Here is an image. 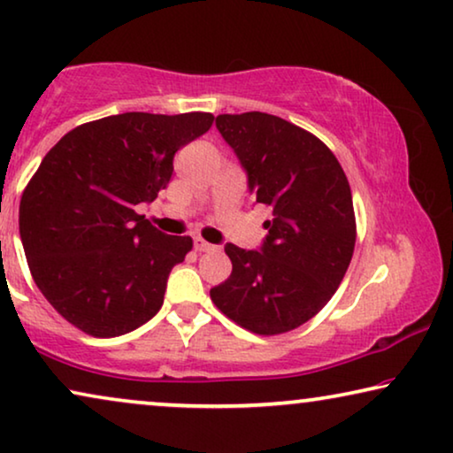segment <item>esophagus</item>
I'll return each mask as SVG.
<instances>
[{
	"label": "esophagus",
	"instance_id": "34e87169",
	"mask_svg": "<svg viewBox=\"0 0 453 453\" xmlns=\"http://www.w3.org/2000/svg\"><path fill=\"white\" fill-rule=\"evenodd\" d=\"M194 247H196V251H214L216 250V245L208 243V241H203L202 237H194Z\"/></svg>",
	"mask_w": 453,
	"mask_h": 453
}]
</instances>
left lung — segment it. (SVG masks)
Here are the masks:
<instances>
[{"label": "left lung", "mask_w": 453, "mask_h": 453, "mask_svg": "<svg viewBox=\"0 0 453 453\" xmlns=\"http://www.w3.org/2000/svg\"><path fill=\"white\" fill-rule=\"evenodd\" d=\"M216 127L274 219L259 250L226 243L233 272L210 288L245 330L274 336L319 313L349 270L357 226L349 179L324 142L276 115H219Z\"/></svg>", "instance_id": "1"}]
</instances>
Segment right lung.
Wrapping results in <instances>:
<instances>
[{
  "mask_svg": "<svg viewBox=\"0 0 453 453\" xmlns=\"http://www.w3.org/2000/svg\"><path fill=\"white\" fill-rule=\"evenodd\" d=\"M212 121L111 115L72 129L42 158L22 194L20 239L36 287L70 324L113 338L158 313L194 243L160 233L138 206L166 188L175 152Z\"/></svg>",
  "mask_w": 453,
  "mask_h": 453,
  "instance_id": "add662e5",
  "label": "right lung"
}]
</instances>
